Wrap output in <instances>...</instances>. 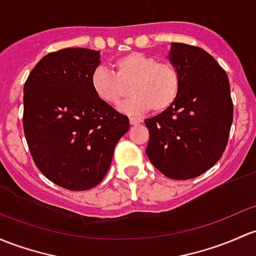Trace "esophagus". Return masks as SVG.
<instances>
[{"label":"esophagus","instance_id":"obj_1","mask_svg":"<svg viewBox=\"0 0 256 256\" xmlns=\"http://www.w3.org/2000/svg\"><path fill=\"white\" fill-rule=\"evenodd\" d=\"M141 118H137V116H130V124L131 125H138V124L142 122Z\"/></svg>","mask_w":256,"mask_h":256}]
</instances>
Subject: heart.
I'll return each mask as SVG.
<instances>
[{
	"label": "heart",
	"instance_id": "b5f03b06",
	"mask_svg": "<svg viewBox=\"0 0 256 256\" xmlns=\"http://www.w3.org/2000/svg\"><path fill=\"white\" fill-rule=\"evenodd\" d=\"M114 72L96 67L90 74V87L96 96L109 106H116L128 92L134 96L119 106L126 114H141L152 108L163 112L174 106L182 87L178 68L169 61L144 52H130L112 62Z\"/></svg>",
	"mask_w": 256,
	"mask_h": 256
}]
</instances>
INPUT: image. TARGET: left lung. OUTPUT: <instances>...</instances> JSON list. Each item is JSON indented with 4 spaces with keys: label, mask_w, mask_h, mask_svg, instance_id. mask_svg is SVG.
I'll return each mask as SVG.
<instances>
[{
    "label": "left lung",
    "mask_w": 256,
    "mask_h": 256,
    "mask_svg": "<svg viewBox=\"0 0 256 256\" xmlns=\"http://www.w3.org/2000/svg\"><path fill=\"white\" fill-rule=\"evenodd\" d=\"M169 61L182 87L174 106L144 120L146 153L164 176L176 180L201 176L222 157L233 121L228 76L207 51L172 42Z\"/></svg>",
    "instance_id": "8db88e82"
}]
</instances>
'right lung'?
Segmentation results:
<instances>
[{"mask_svg":"<svg viewBox=\"0 0 256 256\" xmlns=\"http://www.w3.org/2000/svg\"><path fill=\"white\" fill-rule=\"evenodd\" d=\"M100 51L67 48L48 54L24 83L23 128L34 163L48 179L72 192L92 189L106 176L126 115L90 87Z\"/></svg>","mask_w":256,"mask_h":256,"instance_id":"right-lung-1","label":"right lung"}]
</instances>
